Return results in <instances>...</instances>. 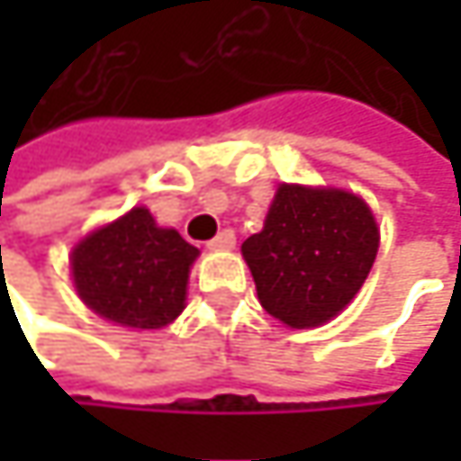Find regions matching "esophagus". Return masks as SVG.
<instances>
[{"label":"esophagus","instance_id":"1","mask_svg":"<svg viewBox=\"0 0 461 461\" xmlns=\"http://www.w3.org/2000/svg\"><path fill=\"white\" fill-rule=\"evenodd\" d=\"M234 242H237V237H234V231L231 230H221L208 245L213 248V250H231L234 248Z\"/></svg>","mask_w":461,"mask_h":461}]
</instances>
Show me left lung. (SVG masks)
<instances>
[{
    "label": "left lung",
    "mask_w": 461,
    "mask_h": 461,
    "mask_svg": "<svg viewBox=\"0 0 461 461\" xmlns=\"http://www.w3.org/2000/svg\"><path fill=\"white\" fill-rule=\"evenodd\" d=\"M379 250L371 208L344 189L280 184L264 230L242 242L261 307L291 328L336 318Z\"/></svg>",
    "instance_id": "1"
}]
</instances>
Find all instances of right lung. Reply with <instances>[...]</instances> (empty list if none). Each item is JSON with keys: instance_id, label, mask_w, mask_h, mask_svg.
Returning <instances> with one entry per match:
<instances>
[{"instance_id": "add662e5", "label": "right lung", "mask_w": 461, "mask_h": 461, "mask_svg": "<svg viewBox=\"0 0 461 461\" xmlns=\"http://www.w3.org/2000/svg\"><path fill=\"white\" fill-rule=\"evenodd\" d=\"M200 250L162 230L146 208L90 231L71 250L79 299L101 318L128 328H162L184 312L189 269Z\"/></svg>"}]
</instances>
